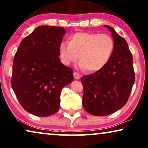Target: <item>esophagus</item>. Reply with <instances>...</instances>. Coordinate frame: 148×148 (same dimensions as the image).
I'll list each match as a JSON object with an SVG mask.
<instances>
[{"instance_id": "obj_1", "label": "esophagus", "mask_w": 148, "mask_h": 148, "mask_svg": "<svg viewBox=\"0 0 148 148\" xmlns=\"http://www.w3.org/2000/svg\"><path fill=\"white\" fill-rule=\"evenodd\" d=\"M74 77L75 79H79V78H80V75L79 74V73L74 72Z\"/></svg>"}]
</instances>
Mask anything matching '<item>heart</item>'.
<instances>
[{
	"label": "heart",
	"mask_w": 148,
	"mask_h": 148,
	"mask_svg": "<svg viewBox=\"0 0 148 148\" xmlns=\"http://www.w3.org/2000/svg\"><path fill=\"white\" fill-rule=\"evenodd\" d=\"M114 42L105 34L78 32L70 37L69 42L60 44L59 51L62 62L70 65L79 59L80 68L87 72L101 70L109 62L113 53Z\"/></svg>",
	"instance_id": "1"
}]
</instances>
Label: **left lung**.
<instances>
[{
	"label": "left lung",
	"mask_w": 148,
	"mask_h": 148,
	"mask_svg": "<svg viewBox=\"0 0 148 148\" xmlns=\"http://www.w3.org/2000/svg\"><path fill=\"white\" fill-rule=\"evenodd\" d=\"M114 49L105 67L81 78L82 105L88 113L104 116L121 109L127 103L135 80L133 60L127 41L110 25Z\"/></svg>",
	"instance_id": "left-lung-1"
}]
</instances>
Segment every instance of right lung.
<instances>
[{
  "label": "right lung",
  "instance_id": "1",
  "mask_svg": "<svg viewBox=\"0 0 148 148\" xmlns=\"http://www.w3.org/2000/svg\"><path fill=\"white\" fill-rule=\"evenodd\" d=\"M66 31L41 25L21 40L15 55L11 86L29 113L49 116L59 110L62 88L73 81V70L61 63L59 48Z\"/></svg>",
  "mask_w": 148,
  "mask_h": 148
}]
</instances>
